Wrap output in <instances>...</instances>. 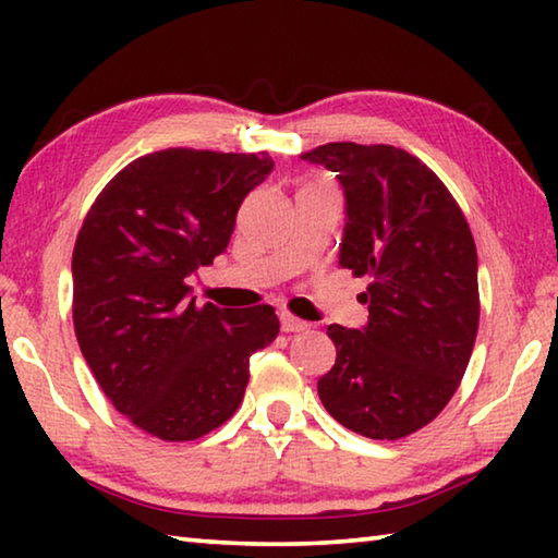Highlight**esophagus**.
<instances>
[{"label": "esophagus", "mask_w": 558, "mask_h": 558, "mask_svg": "<svg viewBox=\"0 0 558 558\" xmlns=\"http://www.w3.org/2000/svg\"><path fill=\"white\" fill-rule=\"evenodd\" d=\"M280 329H282V332H305V329H310V325L302 323V319H298V317L288 315V313H282L280 315Z\"/></svg>", "instance_id": "1"}]
</instances>
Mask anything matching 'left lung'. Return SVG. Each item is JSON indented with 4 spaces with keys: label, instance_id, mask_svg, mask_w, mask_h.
Returning <instances> with one entry per match:
<instances>
[{
    "label": "left lung",
    "instance_id": "1",
    "mask_svg": "<svg viewBox=\"0 0 558 558\" xmlns=\"http://www.w3.org/2000/svg\"><path fill=\"white\" fill-rule=\"evenodd\" d=\"M344 194L339 266L369 278L362 329L329 325L335 366L317 381L344 428L396 440L446 409L480 323L477 251L465 216L430 169L391 145L329 143L302 155Z\"/></svg>",
    "mask_w": 558,
    "mask_h": 558
}]
</instances>
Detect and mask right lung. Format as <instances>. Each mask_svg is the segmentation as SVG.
<instances>
[{"label":"right lung","instance_id":"add662e5","mask_svg":"<svg viewBox=\"0 0 558 558\" xmlns=\"http://www.w3.org/2000/svg\"><path fill=\"white\" fill-rule=\"evenodd\" d=\"M268 153L162 149L102 189L73 248V327L110 403L162 440H194L243 401L251 354L278 337L270 305H196L186 278L231 241Z\"/></svg>","mask_w":558,"mask_h":558}]
</instances>
